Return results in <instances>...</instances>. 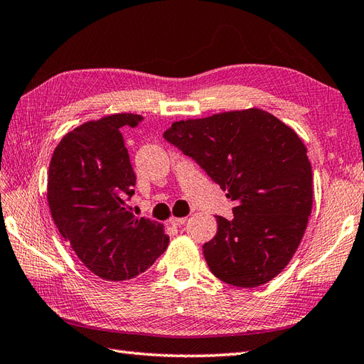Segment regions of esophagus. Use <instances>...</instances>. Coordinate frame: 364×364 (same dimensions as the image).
<instances>
[{
    "label": "esophagus",
    "mask_w": 364,
    "mask_h": 364,
    "mask_svg": "<svg viewBox=\"0 0 364 364\" xmlns=\"http://www.w3.org/2000/svg\"><path fill=\"white\" fill-rule=\"evenodd\" d=\"M185 221H187V216H183V218H171V220H169V224L174 225V228H179V225H182Z\"/></svg>",
    "instance_id": "1"
}]
</instances>
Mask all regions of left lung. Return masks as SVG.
Here are the masks:
<instances>
[{"mask_svg":"<svg viewBox=\"0 0 364 364\" xmlns=\"http://www.w3.org/2000/svg\"><path fill=\"white\" fill-rule=\"evenodd\" d=\"M164 136L235 203L233 220L216 216V235L203 246L210 271L241 288L276 277L301 243L313 204L311 165L297 134L247 109L176 121Z\"/></svg>","mask_w":364,"mask_h":364,"instance_id":"obj_1","label":"left lung"}]
</instances>
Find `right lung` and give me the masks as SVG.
Listing matches in <instances>:
<instances>
[{
	"label": "right lung",
	"instance_id": "right-lung-1",
	"mask_svg": "<svg viewBox=\"0 0 364 364\" xmlns=\"http://www.w3.org/2000/svg\"><path fill=\"white\" fill-rule=\"evenodd\" d=\"M140 115L88 121L55 148L48 174V204L55 228L88 269L104 280H127L165 252L164 225L127 208L136 177L121 127Z\"/></svg>",
	"mask_w": 364,
	"mask_h": 364
}]
</instances>
